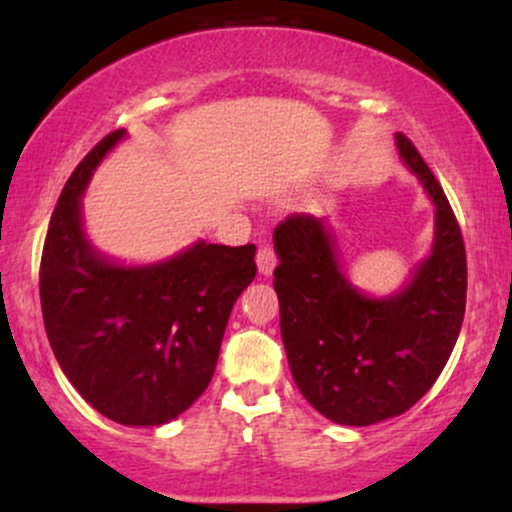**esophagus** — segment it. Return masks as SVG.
Returning <instances> with one entry per match:
<instances>
[{
    "instance_id": "1",
    "label": "esophagus",
    "mask_w": 512,
    "mask_h": 512,
    "mask_svg": "<svg viewBox=\"0 0 512 512\" xmlns=\"http://www.w3.org/2000/svg\"><path fill=\"white\" fill-rule=\"evenodd\" d=\"M256 263H258V272H261L263 277H270L272 270H275V265H277L275 249H272L270 244H261V247H258V254H256Z\"/></svg>"
}]
</instances>
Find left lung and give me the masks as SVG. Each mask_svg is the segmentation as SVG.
I'll list each match as a JSON object with an SVG mask.
<instances>
[{
  "instance_id": "obj_1",
  "label": "left lung",
  "mask_w": 512,
  "mask_h": 512,
  "mask_svg": "<svg viewBox=\"0 0 512 512\" xmlns=\"http://www.w3.org/2000/svg\"><path fill=\"white\" fill-rule=\"evenodd\" d=\"M405 165L436 205L433 251L391 298H368L342 275L333 240L310 214L275 228V291L286 359L300 394L335 424L403 415L433 387L466 310V247L457 216L415 144L398 132Z\"/></svg>"
}]
</instances>
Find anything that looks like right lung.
<instances>
[{
  "label": "right lung",
  "mask_w": 512,
  "mask_h": 512,
  "mask_svg": "<svg viewBox=\"0 0 512 512\" xmlns=\"http://www.w3.org/2000/svg\"><path fill=\"white\" fill-rule=\"evenodd\" d=\"M123 135L97 142L62 188L41 254V314L62 373L97 412L158 426L212 382L230 310L256 277V247L198 242L146 268L97 254L83 235L79 198Z\"/></svg>",
  "instance_id": "obj_1"
}]
</instances>
